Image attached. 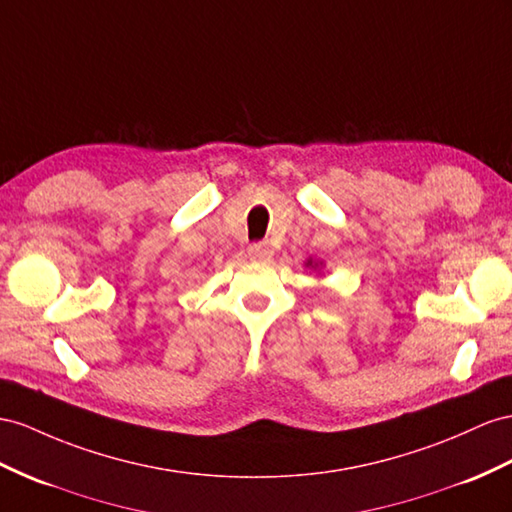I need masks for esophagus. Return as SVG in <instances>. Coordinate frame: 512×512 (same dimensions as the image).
Instances as JSON below:
<instances>
[{
    "label": "esophagus",
    "mask_w": 512,
    "mask_h": 512,
    "mask_svg": "<svg viewBox=\"0 0 512 512\" xmlns=\"http://www.w3.org/2000/svg\"><path fill=\"white\" fill-rule=\"evenodd\" d=\"M272 255H274V251L268 242H255L248 246V257H251L253 261H270Z\"/></svg>",
    "instance_id": "1"
}]
</instances>
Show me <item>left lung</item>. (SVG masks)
Returning <instances> with one entry per match:
<instances>
[{
  "instance_id": "1",
  "label": "left lung",
  "mask_w": 512,
  "mask_h": 512,
  "mask_svg": "<svg viewBox=\"0 0 512 512\" xmlns=\"http://www.w3.org/2000/svg\"><path fill=\"white\" fill-rule=\"evenodd\" d=\"M307 266H313V261H311V259H309V261H307ZM316 266H318V264H316Z\"/></svg>"
}]
</instances>
